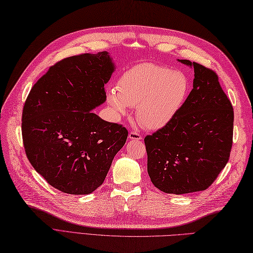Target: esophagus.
<instances>
[{"label": "esophagus", "instance_id": "esophagus-1", "mask_svg": "<svg viewBox=\"0 0 253 253\" xmlns=\"http://www.w3.org/2000/svg\"><path fill=\"white\" fill-rule=\"evenodd\" d=\"M128 138L133 139V140H138V139H141L143 137H141V135L138 132L131 131L130 133H128Z\"/></svg>", "mask_w": 253, "mask_h": 253}]
</instances>
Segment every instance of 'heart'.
I'll return each mask as SVG.
<instances>
[{"mask_svg":"<svg viewBox=\"0 0 253 253\" xmlns=\"http://www.w3.org/2000/svg\"><path fill=\"white\" fill-rule=\"evenodd\" d=\"M189 93V80L183 73L156 63H141L122 74L107 101L119 116L135 107L141 126L158 130L174 119Z\"/></svg>","mask_w":253,"mask_h":253,"instance_id":"heart-1","label":"heart"}]
</instances>
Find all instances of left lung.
Here are the masks:
<instances>
[{
	"label": "left lung",
	"mask_w": 253,
	"mask_h": 253,
	"mask_svg": "<svg viewBox=\"0 0 253 253\" xmlns=\"http://www.w3.org/2000/svg\"><path fill=\"white\" fill-rule=\"evenodd\" d=\"M194 69L193 89L169 125L145 137L147 170L165 193L204 191L229 162L234 110L214 71L180 60Z\"/></svg>",
	"instance_id": "left-lung-1"
}]
</instances>
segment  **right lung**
Returning a JSON list of instances; mask_svg holds the SVG:
<instances>
[{"label": "right lung", "instance_id": "right-lung-1", "mask_svg": "<svg viewBox=\"0 0 253 253\" xmlns=\"http://www.w3.org/2000/svg\"><path fill=\"white\" fill-rule=\"evenodd\" d=\"M113 72L106 51L65 58L49 67L24 102L26 155L34 169L63 193L93 192L126 144L125 126L92 112L105 102L104 84Z\"/></svg>", "mask_w": 253, "mask_h": 253}]
</instances>
